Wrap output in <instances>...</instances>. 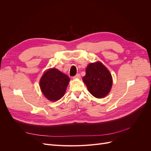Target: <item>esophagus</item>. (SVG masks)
<instances>
[{"instance_id":"esophagus-1","label":"esophagus","mask_w":151,"mask_h":151,"mask_svg":"<svg viewBox=\"0 0 151 151\" xmlns=\"http://www.w3.org/2000/svg\"><path fill=\"white\" fill-rule=\"evenodd\" d=\"M80 78H81V75L79 74H77L75 76L73 77V79H80Z\"/></svg>"}]
</instances>
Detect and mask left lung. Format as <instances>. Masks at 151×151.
Listing matches in <instances>:
<instances>
[{"mask_svg":"<svg viewBox=\"0 0 151 151\" xmlns=\"http://www.w3.org/2000/svg\"><path fill=\"white\" fill-rule=\"evenodd\" d=\"M83 80L89 93L98 98L106 96L112 86L110 72L101 62L90 63Z\"/></svg>","mask_w":151,"mask_h":151,"instance_id":"8db88e82","label":"left lung"}]
</instances>
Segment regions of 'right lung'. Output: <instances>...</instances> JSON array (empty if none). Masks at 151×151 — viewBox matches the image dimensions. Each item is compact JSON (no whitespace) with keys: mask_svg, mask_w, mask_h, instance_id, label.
<instances>
[{"mask_svg":"<svg viewBox=\"0 0 151 151\" xmlns=\"http://www.w3.org/2000/svg\"><path fill=\"white\" fill-rule=\"evenodd\" d=\"M70 79L56 68L47 71L40 79V88L44 96L50 101H57L65 94Z\"/></svg>","mask_w":151,"mask_h":151,"instance_id":"1","label":"right lung"}]
</instances>
